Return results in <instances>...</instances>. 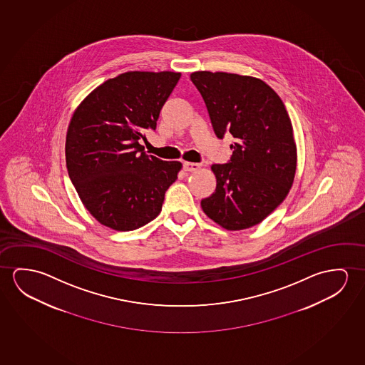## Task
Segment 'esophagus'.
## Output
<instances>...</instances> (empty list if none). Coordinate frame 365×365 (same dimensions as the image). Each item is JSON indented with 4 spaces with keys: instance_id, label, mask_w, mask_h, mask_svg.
Returning a JSON list of instances; mask_svg holds the SVG:
<instances>
[{
    "instance_id": "1",
    "label": "esophagus",
    "mask_w": 365,
    "mask_h": 365,
    "mask_svg": "<svg viewBox=\"0 0 365 365\" xmlns=\"http://www.w3.org/2000/svg\"><path fill=\"white\" fill-rule=\"evenodd\" d=\"M198 168H201V164H198V163H183V169H185V172H195Z\"/></svg>"
}]
</instances>
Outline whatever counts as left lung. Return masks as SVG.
<instances>
[{
	"label": "left lung",
	"instance_id": "left-lung-1",
	"mask_svg": "<svg viewBox=\"0 0 365 365\" xmlns=\"http://www.w3.org/2000/svg\"><path fill=\"white\" fill-rule=\"evenodd\" d=\"M191 81L202 96L215 134L235 138L226 164H213L216 190L201 207L226 230H244L262 222L291 190L297 148L284 103L262 79L195 72Z\"/></svg>",
	"mask_w": 365,
	"mask_h": 365
}]
</instances>
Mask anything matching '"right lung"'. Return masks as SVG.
I'll return each instance as SVG.
<instances>
[{
	"mask_svg": "<svg viewBox=\"0 0 365 365\" xmlns=\"http://www.w3.org/2000/svg\"><path fill=\"white\" fill-rule=\"evenodd\" d=\"M180 73L126 72L107 79L74 111L68 126V174L100 224L131 231L155 219L180 162L148 155L140 139L155 130Z\"/></svg>",
	"mask_w": 365,
	"mask_h": 365,
	"instance_id": "add662e5",
	"label": "right lung"
}]
</instances>
